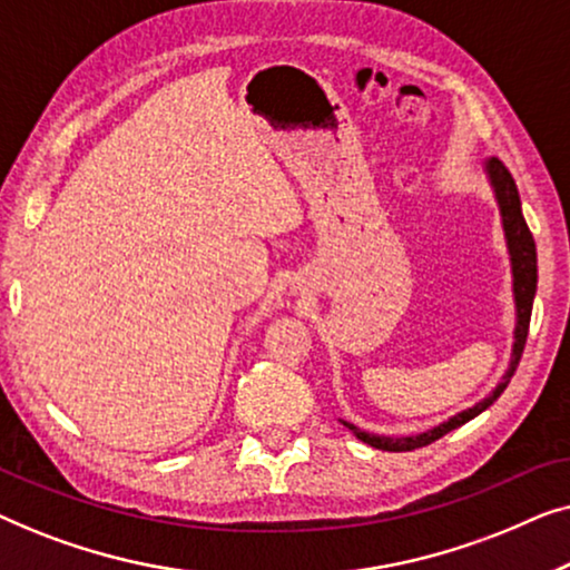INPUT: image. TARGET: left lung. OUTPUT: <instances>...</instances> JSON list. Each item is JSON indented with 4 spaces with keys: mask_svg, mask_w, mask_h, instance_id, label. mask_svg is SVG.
I'll return each mask as SVG.
<instances>
[{
    "mask_svg": "<svg viewBox=\"0 0 570 570\" xmlns=\"http://www.w3.org/2000/svg\"><path fill=\"white\" fill-rule=\"evenodd\" d=\"M485 174L488 181L493 186L498 209H501V220H503V233H505V246H509V256H511V275H513V303H517V326H513V347H511V363L509 371L503 373L501 384H498L493 392H490L485 400H480L474 407H466L462 412H456L454 417H449L446 423L431 428V431L417 433V435H402V439H394V435H376L368 431H361V428L342 420V425L350 428L355 433V439H361L363 443H368L373 449L381 451H412L420 446H428V443L439 441L441 435H446L454 428L470 423L472 417H478L480 412H485L490 404H493L498 396L503 394V389L509 386V381L517 371V365L521 361V353H524L527 345V332H529V318H532V303H534V293H537V246L532 233L527 228L524 215H521V199H519V189L513 176L509 174V168L503 166L498 158H490L485 163Z\"/></svg>",
    "mask_w": 570,
    "mask_h": 570,
    "instance_id": "left-lung-1",
    "label": "left lung"
}]
</instances>
